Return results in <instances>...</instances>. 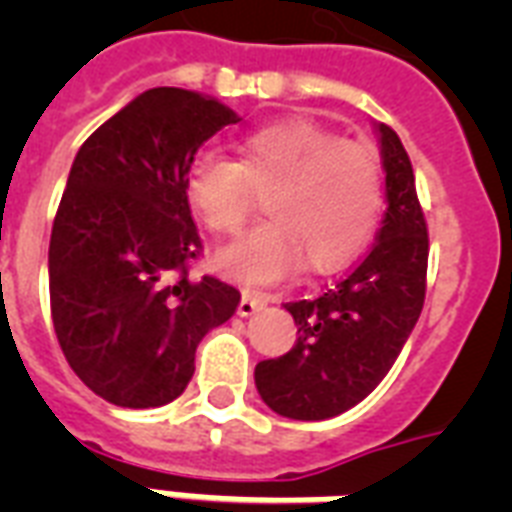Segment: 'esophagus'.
Listing matches in <instances>:
<instances>
[{
    "label": "esophagus",
    "mask_w": 512,
    "mask_h": 512,
    "mask_svg": "<svg viewBox=\"0 0 512 512\" xmlns=\"http://www.w3.org/2000/svg\"><path fill=\"white\" fill-rule=\"evenodd\" d=\"M271 303L268 295H257V292H244L239 303V316H252L255 311H260L263 305Z\"/></svg>",
    "instance_id": "esophagus-1"
}]
</instances>
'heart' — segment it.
<instances>
[{"mask_svg": "<svg viewBox=\"0 0 512 512\" xmlns=\"http://www.w3.org/2000/svg\"><path fill=\"white\" fill-rule=\"evenodd\" d=\"M239 162L199 154L185 175L193 215L217 236L244 228L265 194V220L217 255V268L247 284H273L305 268L335 273L374 236L382 212L377 156L313 119H281L239 140Z\"/></svg>", "mask_w": 512, "mask_h": 512, "instance_id": "1", "label": "heart"}]
</instances>
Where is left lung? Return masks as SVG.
<instances>
[{
	"mask_svg": "<svg viewBox=\"0 0 512 512\" xmlns=\"http://www.w3.org/2000/svg\"><path fill=\"white\" fill-rule=\"evenodd\" d=\"M377 132L388 199L377 241L324 295L284 305L300 337L289 353L255 366L257 393L281 417L329 420L364 401L420 319L428 223L406 148L388 124Z\"/></svg>",
	"mask_w": 512,
	"mask_h": 512,
	"instance_id": "left-lung-1",
	"label": "left lung"
}]
</instances>
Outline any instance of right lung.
Instances as JSON below:
<instances>
[{
	"label": "right lung",
	"instance_id": "add662e5",
	"mask_svg": "<svg viewBox=\"0 0 512 512\" xmlns=\"http://www.w3.org/2000/svg\"><path fill=\"white\" fill-rule=\"evenodd\" d=\"M231 108L154 87L84 140L50 236V308L76 377L108 404L151 409L193 377L201 337L239 308V289L191 263L201 239L185 199L193 156Z\"/></svg>",
	"mask_w": 512,
	"mask_h": 512
}]
</instances>
